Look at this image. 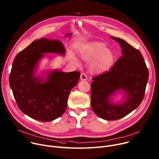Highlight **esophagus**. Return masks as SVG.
Instances as JSON below:
<instances>
[{
    "label": "esophagus",
    "instance_id": "obj_1",
    "mask_svg": "<svg viewBox=\"0 0 159 159\" xmlns=\"http://www.w3.org/2000/svg\"><path fill=\"white\" fill-rule=\"evenodd\" d=\"M87 79V75L85 73H82L80 75V80H86Z\"/></svg>",
    "mask_w": 159,
    "mask_h": 159
}]
</instances>
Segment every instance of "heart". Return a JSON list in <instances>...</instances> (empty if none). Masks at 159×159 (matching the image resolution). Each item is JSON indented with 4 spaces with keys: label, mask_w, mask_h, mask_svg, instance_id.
Instances as JSON below:
<instances>
[{
    "label": "heart",
    "mask_w": 159,
    "mask_h": 159,
    "mask_svg": "<svg viewBox=\"0 0 159 159\" xmlns=\"http://www.w3.org/2000/svg\"><path fill=\"white\" fill-rule=\"evenodd\" d=\"M80 55L85 61L96 60L93 70L95 72H101L109 68L114 62L115 56L109 48L101 43H94L85 46L81 51ZM72 59L77 63V60L72 57Z\"/></svg>",
    "instance_id": "heart-1"
}]
</instances>
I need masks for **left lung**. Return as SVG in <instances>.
Returning a JSON list of instances; mask_svg holds the SVG:
<instances>
[{"label": "left lung", "instance_id": "left-lung-1", "mask_svg": "<svg viewBox=\"0 0 159 159\" xmlns=\"http://www.w3.org/2000/svg\"><path fill=\"white\" fill-rule=\"evenodd\" d=\"M111 38L120 44L122 57L108 71L93 78L90 104L97 116L112 121L126 116L141 104L148 70L139 50L121 38ZM120 90L125 93L124 101L112 103L111 96Z\"/></svg>", "mask_w": 159, "mask_h": 159}]
</instances>
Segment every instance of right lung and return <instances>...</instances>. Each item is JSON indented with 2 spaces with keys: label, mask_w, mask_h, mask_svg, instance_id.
<instances>
[{
  "label": "right lung",
  "mask_w": 159,
  "mask_h": 159,
  "mask_svg": "<svg viewBox=\"0 0 159 159\" xmlns=\"http://www.w3.org/2000/svg\"><path fill=\"white\" fill-rule=\"evenodd\" d=\"M48 53L64 55L65 48L58 39L34 41L16 55L9 75L10 87L19 109L40 121H50L63 114L69 94L80 76L78 71L66 73L53 70L47 74L46 81L36 77L38 61L43 53Z\"/></svg>",
  "instance_id": "right-lung-1"
}]
</instances>
